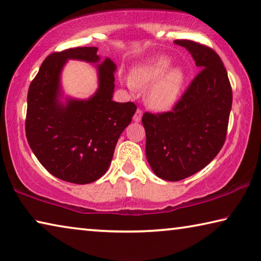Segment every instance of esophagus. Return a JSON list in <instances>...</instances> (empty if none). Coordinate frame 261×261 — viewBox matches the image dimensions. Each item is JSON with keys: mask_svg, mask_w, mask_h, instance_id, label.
Wrapping results in <instances>:
<instances>
[{"mask_svg": "<svg viewBox=\"0 0 261 261\" xmlns=\"http://www.w3.org/2000/svg\"><path fill=\"white\" fill-rule=\"evenodd\" d=\"M142 116H143L142 110L137 109V111H136V114H135V116H134V121H135L136 123L140 122V121H142Z\"/></svg>", "mask_w": 261, "mask_h": 261, "instance_id": "obj_1", "label": "esophagus"}]
</instances>
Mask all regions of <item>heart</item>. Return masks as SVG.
Returning <instances> with one entry per match:
<instances>
[{"label": "heart", "instance_id": "obj_1", "mask_svg": "<svg viewBox=\"0 0 261 261\" xmlns=\"http://www.w3.org/2000/svg\"><path fill=\"white\" fill-rule=\"evenodd\" d=\"M172 59L168 56H156L131 71L130 89H144L146 102L152 109L165 111L176 105L182 93L186 73L179 66L171 67Z\"/></svg>", "mask_w": 261, "mask_h": 261}]
</instances>
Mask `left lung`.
I'll list each match as a JSON object with an SVG mask.
<instances>
[{"label": "left lung", "instance_id": "8db88e82", "mask_svg": "<svg viewBox=\"0 0 261 261\" xmlns=\"http://www.w3.org/2000/svg\"><path fill=\"white\" fill-rule=\"evenodd\" d=\"M201 69L173 111L143 115L146 158L163 180L180 181L204 168L225 142L232 106L226 69L214 49L192 40H174Z\"/></svg>", "mask_w": 261, "mask_h": 261}]
</instances>
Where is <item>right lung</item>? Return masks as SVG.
<instances>
[{"label":"right lung","instance_id":"right-lung-1","mask_svg":"<svg viewBox=\"0 0 261 261\" xmlns=\"http://www.w3.org/2000/svg\"><path fill=\"white\" fill-rule=\"evenodd\" d=\"M68 60L94 63L99 87L86 100L65 97L61 73ZM117 66L101 61L97 47H75L49 55L28 93L25 134L39 163L52 175L86 185L108 171L117 140L137 107L113 101Z\"/></svg>","mask_w":261,"mask_h":261}]
</instances>
